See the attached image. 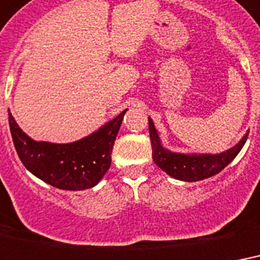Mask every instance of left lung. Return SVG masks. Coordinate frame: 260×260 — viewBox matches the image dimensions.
I'll return each instance as SVG.
<instances>
[{
    "mask_svg": "<svg viewBox=\"0 0 260 260\" xmlns=\"http://www.w3.org/2000/svg\"><path fill=\"white\" fill-rule=\"evenodd\" d=\"M149 134L152 142V157L156 166L175 179L183 182H198L214 176L236 157L248 138V133L233 148L220 154H183L162 148L158 133L149 118Z\"/></svg>",
    "mask_w": 260,
    "mask_h": 260,
    "instance_id": "obj_1",
    "label": "left lung"
}]
</instances>
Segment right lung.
<instances>
[{"mask_svg": "<svg viewBox=\"0 0 260 260\" xmlns=\"http://www.w3.org/2000/svg\"><path fill=\"white\" fill-rule=\"evenodd\" d=\"M126 111L72 144L34 141L17 126L11 112L9 127L16 152L31 174L61 190L80 191L96 186L111 166L112 146Z\"/></svg>", "mask_w": 260, "mask_h": 260, "instance_id": "right-lung-1", "label": "right lung"}]
</instances>
